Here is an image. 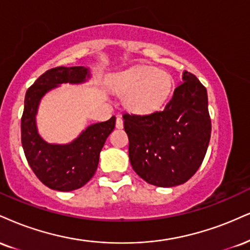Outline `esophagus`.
I'll list each match as a JSON object with an SVG mask.
<instances>
[{
	"instance_id": "esophagus-1",
	"label": "esophagus",
	"mask_w": 250,
	"mask_h": 250,
	"mask_svg": "<svg viewBox=\"0 0 250 250\" xmlns=\"http://www.w3.org/2000/svg\"><path fill=\"white\" fill-rule=\"evenodd\" d=\"M116 128L117 129H122L123 128V119L121 116H119L116 119Z\"/></svg>"
}]
</instances>
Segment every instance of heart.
Masks as SVG:
<instances>
[{
	"instance_id": "obj_1",
	"label": "heart",
	"mask_w": 250,
	"mask_h": 250,
	"mask_svg": "<svg viewBox=\"0 0 250 250\" xmlns=\"http://www.w3.org/2000/svg\"><path fill=\"white\" fill-rule=\"evenodd\" d=\"M108 85L117 95H123V104L135 114H150L167 102L172 91V78L154 66H134L113 74Z\"/></svg>"
}]
</instances>
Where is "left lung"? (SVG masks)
<instances>
[{
	"mask_svg": "<svg viewBox=\"0 0 250 250\" xmlns=\"http://www.w3.org/2000/svg\"><path fill=\"white\" fill-rule=\"evenodd\" d=\"M129 159L149 184L172 188L188 182L205 157L211 138L206 88L190 72L163 110L123 115Z\"/></svg>",
	"mask_w": 250,
	"mask_h": 250,
	"instance_id": "1",
	"label": "left lung"
}]
</instances>
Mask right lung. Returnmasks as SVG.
Wrapping results in <instances>:
<instances>
[{
	"mask_svg": "<svg viewBox=\"0 0 250 250\" xmlns=\"http://www.w3.org/2000/svg\"><path fill=\"white\" fill-rule=\"evenodd\" d=\"M91 70L85 66L51 68L26 91L21 120L22 146L26 161L37 178L52 190L68 192L83 188L98 169L100 152L115 128V116L89 125L70 143H49L38 133V107L46 93L62 83H87Z\"/></svg>",
	"mask_w": 250,
	"mask_h": 250,
	"instance_id": "1",
	"label": "right lung"
}]
</instances>
